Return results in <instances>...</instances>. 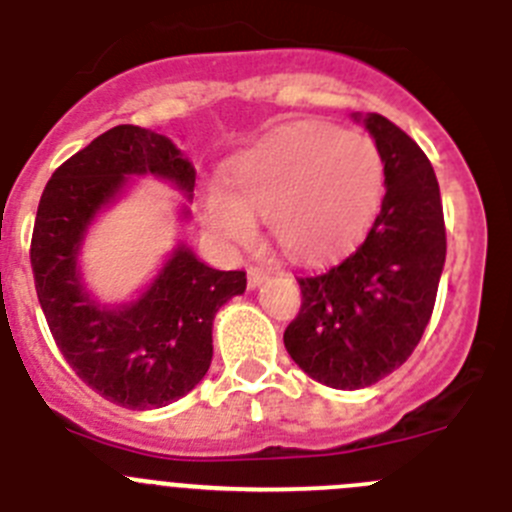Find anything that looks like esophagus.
Wrapping results in <instances>:
<instances>
[{
  "mask_svg": "<svg viewBox=\"0 0 512 512\" xmlns=\"http://www.w3.org/2000/svg\"><path fill=\"white\" fill-rule=\"evenodd\" d=\"M264 279H269V269H264V266H251L248 269V287H259Z\"/></svg>",
  "mask_w": 512,
  "mask_h": 512,
  "instance_id": "1",
  "label": "esophagus"
}]
</instances>
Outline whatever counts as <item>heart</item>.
<instances>
[{"mask_svg":"<svg viewBox=\"0 0 512 512\" xmlns=\"http://www.w3.org/2000/svg\"><path fill=\"white\" fill-rule=\"evenodd\" d=\"M384 164L372 138L300 122L243 153L228 192L202 200L207 228L230 243H248L253 220L269 223L279 246L297 259H323L369 225L382 200Z\"/></svg>","mask_w":512,"mask_h":512,"instance_id":"b5f03b06","label":"heart"}]
</instances>
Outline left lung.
<instances>
[{"mask_svg": "<svg viewBox=\"0 0 512 512\" xmlns=\"http://www.w3.org/2000/svg\"><path fill=\"white\" fill-rule=\"evenodd\" d=\"M384 164L382 205L346 259L297 277L302 307L284 346L302 372L336 390H361L400 369L423 338L446 261L441 189L405 130L366 117Z\"/></svg>", "mask_w": 512, "mask_h": 512, "instance_id": "8db88e82", "label": "left lung"}]
</instances>
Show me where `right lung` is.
Returning a JSON list of instances; mask_svg holds the SVG:
<instances>
[{
	"label": "right lung",
	"instance_id": "1",
	"mask_svg": "<svg viewBox=\"0 0 512 512\" xmlns=\"http://www.w3.org/2000/svg\"><path fill=\"white\" fill-rule=\"evenodd\" d=\"M133 174L192 194L194 166L166 135L117 125L63 161L35 215L30 264L40 307L81 382L120 408H164L194 390L212 361L215 312L246 289V271H217L179 246L143 297L99 307L76 271L92 217Z\"/></svg>",
	"mask_w": 512,
	"mask_h": 512
}]
</instances>
